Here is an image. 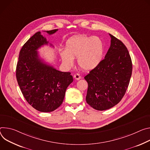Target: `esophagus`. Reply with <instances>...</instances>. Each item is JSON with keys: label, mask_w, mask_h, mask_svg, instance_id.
<instances>
[{"label": "esophagus", "mask_w": 150, "mask_h": 150, "mask_svg": "<svg viewBox=\"0 0 150 150\" xmlns=\"http://www.w3.org/2000/svg\"><path fill=\"white\" fill-rule=\"evenodd\" d=\"M74 77L75 78V79L76 80H80L81 79V76H80V74H76L74 75Z\"/></svg>", "instance_id": "esophagus-1"}]
</instances>
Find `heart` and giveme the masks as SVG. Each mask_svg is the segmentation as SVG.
<instances>
[{
    "label": "heart",
    "instance_id": "1",
    "mask_svg": "<svg viewBox=\"0 0 150 150\" xmlns=\"http://www.w3.org/2000/svg\"><path fill=\"white\" fill-rule=\"evenodd\" d=\"M104 51V43L99 37L79 35L67 41L65 51L60 52V57L67 67H71L74 62V58H77L80 67L89 71L100 63Z\"/></svg>",
    "mask_w": 150,
    "mask_h": 150
}]
</instances>
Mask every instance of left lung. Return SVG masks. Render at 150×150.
I'll return each mask as SVG.
<instances>
[{
  "mask_svg": "<svg viewBox=\"0 0 150 150\" xmlns=\"http://www.w3.org/2000/svg\"><path fill=\"white\" fill-rule=\"evenodd\" d=\"M109 35L111 45L105 58L85 77L88 83L86 102L99 111L110 109L121 101L132 71L127 47L122 41Z\"/></svg>",
  "mask_w": 150,
  "mask_h": 150,
  "instance_id": "left-lung-1",
  "label": "left lung"
}]
</instances>
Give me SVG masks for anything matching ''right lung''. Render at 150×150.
I'll return each mask as SVG.
<instances>
[{
    "instance_id": "1",
    "label": "right lung",
    "mask_w": 150,
    "mask_h": 150,
    "mask_svg": "<svg viewBox=\"0 0 150 150\" xmlns=\"http://www.w3.org/2000/svg\"><path fill=\"white\" fill-rule=\"evenodd\" d=\"M57 31H44L52 35ZM48 43L40 31L36 33L23 46L16 69V80L26 101L44 112L53 111L62 104L66 89L73 81L70 72L58 71L39 58L38 49Z\"/></svg>"
}]
</instances>
